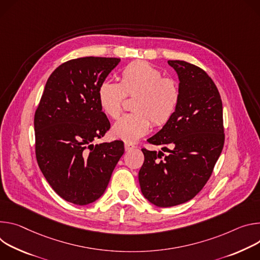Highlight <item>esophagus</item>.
<instances>
[{"label":"esophagus","mask_w":260,"mask_h":260,"mask_svg":"<svg viewBox=\"0 0 260 260\" xmlns=\"http://www.w3.org/2000/svg\"><path fill=\"white\" fill-rule=\"evenodd\" d=\"M133 149H135V146H133V145H131V143H128V142L125 143V150H126V152H130Z\"/></svg>","instance_id":"34e87169"}]
</instances>
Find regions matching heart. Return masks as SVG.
Here are the masks:
<instances>
[{"label": "heart", "instance_id": "b5f03b06", "mask_svg": "<svg viewBox=\"0 0 260 260\" xmlns=\"http://www.w3.org/2000/svg\"><path fill=\"white\" fill-rule=\"evenodd\" d=\"M127 96H134V112L124 114L111 127V136L126 142H136L152 127L165 125L177 110L180 89L177 81L162 77L155 66L146 61H135L121 73V81L103 80L98 89V101L102 111L112 119L122 112Z\"/></svg>", "mask_w": 260, "mask_h": 260}]
</instances>
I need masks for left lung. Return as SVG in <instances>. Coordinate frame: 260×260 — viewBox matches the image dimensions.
Listing matches in <instances>:
<instances>
[{
	"instance_id": "obj_1",
	"label": "left lung",
	"mask_w": 260,
	"mask_h": 260,
	"mask_svg": "<svg viewBox=\"0 0 260 260\" xmlns=\"http://www.w3.org/2000/svg\"><path fill=\"white\" fill-rule=\"evenodd\" d=\"M168 65L179 77L180 101L171 119L148 141L172 150L165 156L142 149L145 162L138 174L142 195L160 208L184 204L203 189L224 146L222 101L212 78L185 61Z\"/></svg>"
}]
</instances>
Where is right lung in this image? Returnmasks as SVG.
<instances>
[{"label": "right lung", "mask_w": 260, "mask_h": 260, "mask_svg": "<svg viewBox=\"0 0 260 260\" xmlns=\"http://www.w3.org/2000/svg\"><path fill=\"white\" fill-rule=\"evenodd\" d=\"M120 62L85 56L62 64L48 77L35 112L40 170L54 192L74 205H89L103 195L125 152L121 140L93 143L110 127L99 105V85Z\"/></svg>", "instance_id": "right-lung-1"}]
</instances>
